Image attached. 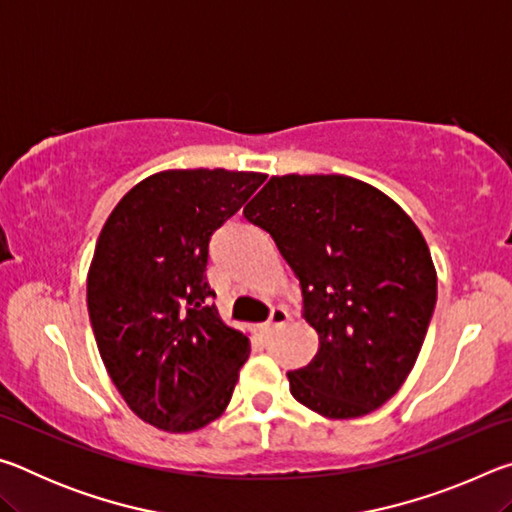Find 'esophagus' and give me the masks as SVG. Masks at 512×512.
Wrapping results in <instances>:
<instances>
[{
  "instance_id": "34e87169",
  "label": "esophagus",
  "mask_w": 512,
  "mask_h": 512,
  "mask_svg": "<svg viewBox=\"0 0 512 512\" xmlns=\"http://www.w3.org/2000/svg\"><path fill=\"white\" fill-rule=\"evenodd\" d=\"M291 320V314L284 307H273V311H271V318L266 320V323L262 325V329L266 334H271L275 327H282V325H287Z\"/></svg>"
}]
</instances>
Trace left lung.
<instances>
[{
  "mask_svg": "<svg viewBox=\"0 0 512 512\" xmlns=\"http://www.w3.org/2000/svg\"><path fill=\"white\" fill-rule=\"evenodd\" d=\"M244 216L302 287L318 352L287 372L291 395L329 420L368 415L400 391L436 307V266L413 219L363 180L271 176Z\"/></svg>",
  "mask_w": 512,
  "mask_h": 512,
  "instance_id": "obj_1",
  "label": "left lung"
}]
</instances>
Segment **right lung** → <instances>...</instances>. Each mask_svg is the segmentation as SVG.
Segmentation results:
<instances>
[{"instance_id": "right-lung-1", "label": "right lung", "mask_w": 512, "mask_h": 512, "mask_svg": "<svg viewBox=\"0 0 512 512\" xmlns=\"http://www.w3.org/2000/svg\"><path fill=\"white\" fill-rule=\"evenodd\" d=\"M264 180L257 171H158L103 223L88 271L94 339L119 395L155 429H203L230 404L250 339L210 305L207 246Z\"/></svg>"}]
</instances>
